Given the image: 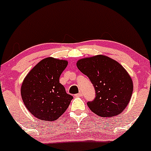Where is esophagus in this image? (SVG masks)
<instances>
[{"label":"esophagus","instance_id":"esophagus-1","mask_svg":"<svg viewBox=\"0 0 151 151\" xmlns=\"http://www.w3.org/2000/svg\"><path fill=\"white\" fill-rule=\"evenodd\" d=\"M83 96V93H81V92H79L78 93H76V94L75 95V96L81 97V96Z\"/></svg>","mask_w":151,"mask_h":151}]
</instances>
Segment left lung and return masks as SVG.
Here are the masks:
<instances>
[{
  "instance_id": "8db88e82",
  "label": "left lung",
  "mask_w": 151,
  "mask_h": 151,
  "mask_svg": "<svg viewBox=\"0 0 151 151\" xmlns=\"http://www.w3.org/2000/svg\"><path fill=\"white\" fill-rule=\"evenodd\" d=\"M77 67L94 87V99L87 102L89 109L102 117L122 112L130 101L133 91L132 78L125 69L104 55L80 60Z\"/></svg>"
}]
</instances>
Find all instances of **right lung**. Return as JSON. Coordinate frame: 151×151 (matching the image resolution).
<instances>
[{
  "label": "right lung",
  "instance_id": "add662e5",
  "mask_svg": "<svg viewBox=\"0 0 151 151\" xmlns=\"http://www.w3.org/2000/svg\"><path fill=\"white\" fill-rule=\"evenodd\" d=\"M67 65L66 60L45 58L24 78L21 88L22 100L29 112L39 119L56 120L65 111L73 99L66 93L59 81L60 76Z\"/></svg>",
  "mask_w": 151,
  "mask_h": 151
}]
</instances>
